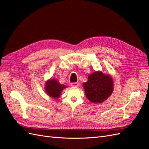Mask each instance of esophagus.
<instances>
[{"instance_id": "34e87169", "label": "esophagus", "mask_w": 149, "mask_h": 149, "mask_svg": "<svg viewBox=\"0 0 149 149\" xmlns=\"http://www.w3.org/2000/svg\"><path fill=\"white\" fill-rule=\"evenodd\" d=\"M79 85V83L78 82H75V83H72L71 84V86L73 87H77Z\"/></svg>"}]
</instances>
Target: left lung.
Instances as JSON below:
<instances>
[{"mask_svg":"<svg viewBox=\"0 0 149 149\" xmlns=\"http://www.w3.org/2000/svg\"><path fill=\"white\" fill-rule=\"evenodd\" d=\"M86 96L93 103H100L109 97L113 91V81L109 75L96 71L88 76L83 84Z\"/></svg>","mask_w":149,"mask_h":149,"instance_id":"left-lung-1","label":"left lung"}]
</instances>
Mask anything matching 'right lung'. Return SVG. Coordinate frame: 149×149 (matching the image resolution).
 <instances>
[{"mask_svg":"<svg viewBox=\"0 0 149 149\" xmlns=\"http://www.w3.org/2000/svg\"><path fill=\"white\" fill-rule=\"evenodd\" d=\"M45 86V90L47 94L54 99L59 97L62 90L66 87L64 84H60L56 79L48 80Z\"/></svg>","mask_w":149,"mask_h":149,"instance_id":"right-lung-1","label":"right lung"}]
</instances>
